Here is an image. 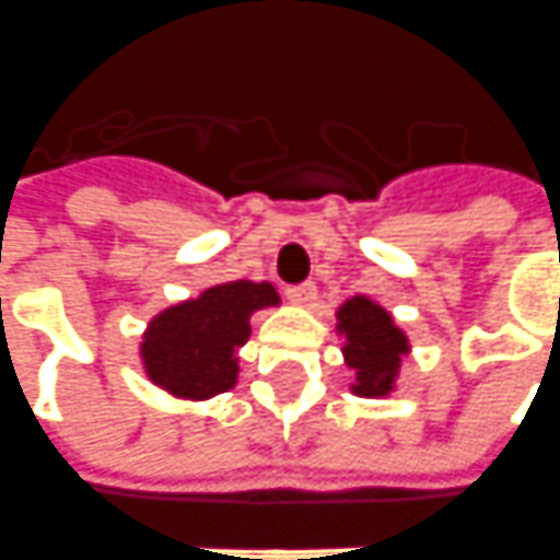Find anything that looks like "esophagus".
Here are the masks:
<instances>
[{"label": "esophagus", "instance_id": "esophagus-1", "mask_svg": "<svg viewBox=\"0 0 560 560\" xmlns=\"http://www.w3.org/2000/svg\"><path fill=\"white\" fill-rule=\"evenodd\" d=\"M287 299L292 304H314L317 302V287L307 280V283H299V287L287 289Z\"/></svg>", "mask_w": 560, "mask_h": 560}]
</instances>
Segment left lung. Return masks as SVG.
<instances>
[{"label": "left lung", "instance_id": "obj_1", "mask_svg": "<svg viewBox=\"0 0 560 560\" xmlns=\"http://www.w3.org/2000/svg\"><path fill=\"white\" fill-rule=\"evenodd\" d=\"M338 329L345 335V360L357 372L360 396H387L393 377L399 372L402 353H408V341L390 314L372 299H350L338 311Z\"/></svg>", "mask_w": 560, "mask_h": 560}]
</instances>
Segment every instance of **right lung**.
I'll list each match as a JSON object with an SVG mask.
<instances>
[{
    "mask_svg": "<svg viewBox=\"0 0 560 560\" xmlns=\"http://www.w3.org/2000/svg\"><path fill=\"white\" fill-rule=\"evenodd\" d=\"M277 302L271 283L231 280L195 302L167 307L145 331V372L158 387L185 399L225 393L237 381L234 353L249 338V314Z\"/></svg>",
    "mask_w": 560,
    "mask_h": 560,
    "instance_id": "add662e5",
    "label": "right lung"
}]
</instances>
